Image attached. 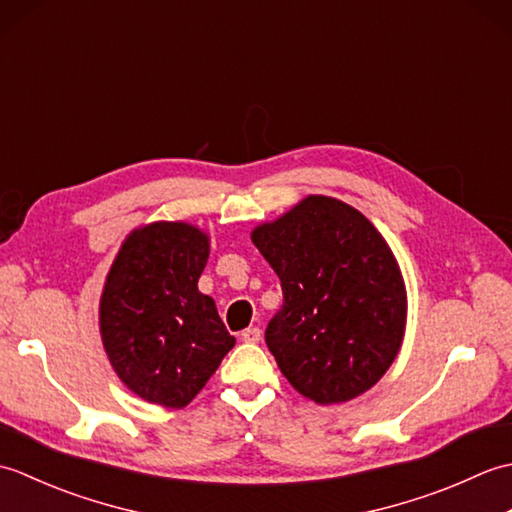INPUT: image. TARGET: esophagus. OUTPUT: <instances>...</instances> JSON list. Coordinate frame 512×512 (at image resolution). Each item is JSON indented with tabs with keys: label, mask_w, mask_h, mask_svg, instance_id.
<instances>
[{
	"label": "esophagus",
	"mask_w": 512,
	"mask_h": 512,
	"mask_svg": "<svg viewBox=\"0 0 512 512\" xmlns=\"http://www.w3.org/2000/svg\"><path fill=\"white\" fill-rule=\"evenodd\" d=\"M259 339H262V330L259 328H246L242 332V341L246 343H259Z\"/></svg>",
	"instance_id": "obj_1"
}]
</instances>
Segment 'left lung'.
Masks as SVG:
<instances>
[{"instance_id": "left-lung-1", "label": "left lung", "mask_w": 512, "mask_h": 512, "mask_svg": "<svg viewBox=\"0 0 512 512\" xmlns=\"http://www.w3.org/2000/svg\"><path fill=\"white\" fill-rule=\"evenodd\" d=\"M250 239L284 290L266 343L288 383L319 405L372 389L407 328L405 279L378 228L350 204L308 195Z\"/></svg>"}]
</instances>
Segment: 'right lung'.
<instances>
[{
    "mask_svg": "<svg viewBox=\"0 0 512 512\" xmlns=\"http://www.w3.org/2000/svg\"><path fill=\"white\" fill-rule=\"evenodd\" d=\"M209 250L200 226L149 222L125 237L105 277V354L121 383L151 405L187 407L235 345L215 301L198 290Z\"/></svg>",
    "mask_w": 512,
    "mask_h": 512,
    "instance_id": "obj_1",
    "label": "right lung"
}]
</instances>
